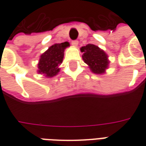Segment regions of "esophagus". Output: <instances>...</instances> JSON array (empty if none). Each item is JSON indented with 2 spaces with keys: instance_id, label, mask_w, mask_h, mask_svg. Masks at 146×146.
Listing matches in <instances>:
<instances>
[{
  "instance_id": "esophagus-1",
  "label": "esophagus",
  "mask_w": 146,
  "mask_h": 146,
  "mask_svg": "<svg viewBox=\"0 0 146 146\" xmlns=\"http://www.w3.org/2000/svg\"><path fill=\"white\" fill-rule=\"evenodd\" d=\"M71 44H72V45H73V46H75V47H76V46L78 45V40H73Z\"/></svg>"
}]
</instances>
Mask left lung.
I'll use <instances>...</instances> for the list:
<instances>
[{
	"instance_id": "left-lung-1",
	"label": "left lung",
	"mask_w": 146,
	"mask_h": 146,
	"mask_svg": "<svg viewBox=\"0 0 146 146\" xmlns=\"http://www.w3.org/2000/svg\"><path fill=\"white\" fill-rule=\"evenodd\" d=\"M80 51L83 52V60L88 65L92 72L96 74L106 73L110 61L108 59V55L103 50L96 45L89 44L82 47Z\"/></svg>"
}]
</instances>
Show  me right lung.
<instances>
[{
    "label": "right lung",
    "instance_id": "add662e5",
    "mask_svg": "<svg viewBox=\"0 0 146 146\" xmlns=\"http://www.w3.org/2000/svg\"><path fill=\"white\" fill-rule=\"evenodd\" d=\"M70 46L68 42L54 44L40 55L38 62V73L44 74L46 77H52L57 75L62 62L64 51Z\"/></svg>",
    "mask_w": 146,
    "mask_h": 146
}]
</instances>
